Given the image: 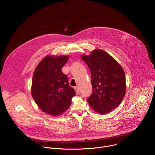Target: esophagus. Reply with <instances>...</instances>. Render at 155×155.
<instances>
[{"label":"esophagus","instance_id":"esophagus-1","mask_svg":"<svg viewBox=\"0 0 155 155\" xmlns=\"http://www.w3.org/2000/svg\"><path fill=\"white\" fill-rule=\"evenodd\" d=\"M74 89H75L77 94H78L80 93V90H79V87H75Z\"/></svg>","mask_w":155,"mask_h":155}]
</instances>
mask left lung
<instances>
[{
  "mask_svg": "<svg viewBox=\"0 0 155 155\" xmlns=\"http://www.w3.org/2000/svg\"><path fill=\"white\" fill-rule=\"evenodd\" d=\"M81 58L90 68L91 75L93 93L87 101L95 112L107 114L117 107L125 96L124 71L112 56L100 49Z\"/></svg>",
  "mask_w": 155,
  "mask_h": 155,
  "instance_id": "8db88e82",
  "label": "left lung"
}]
</instances>
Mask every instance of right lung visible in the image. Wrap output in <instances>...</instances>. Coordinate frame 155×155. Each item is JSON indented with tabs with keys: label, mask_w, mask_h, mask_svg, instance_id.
I'll use <instances>...</instances> for the list:
<instances>
[{
	"label": "right lung",
	"mask_w": 155,
	"mask_h": 155,
	"mask_svg": "<svg viewBox=\"0 0 155 155\" xmlns=\"http://www.w3.org/2000/svg\"><path fill=\"white\" fill-rule=\"evenodd\" d=\"M69 58L68 56H47L34 72L32 96L43 112L54 117L69 108L75 95V91L69 84L68 76L61 71Z\"/></svg>",
	"instance_id": "1"
}]
</instances>
